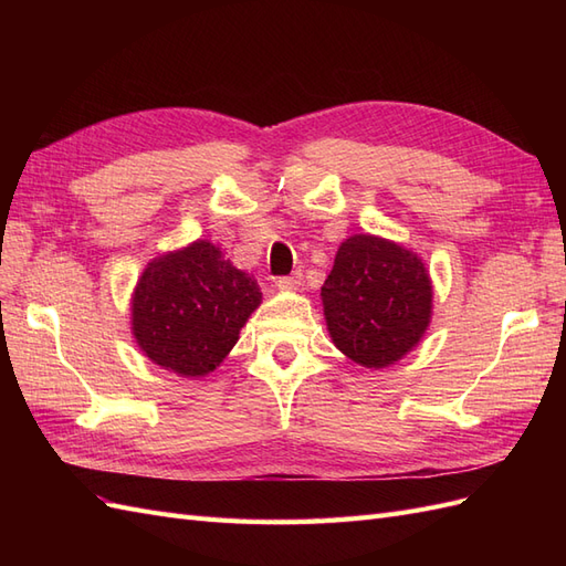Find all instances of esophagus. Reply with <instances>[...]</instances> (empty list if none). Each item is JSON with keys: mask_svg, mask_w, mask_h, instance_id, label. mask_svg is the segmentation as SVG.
I'll use <instances>...</instances> for the list:
<instances>
[{"mask_svg": "<svg viewBox=\"0 0 566 566\" xmlns=\"http://www.w3.org/2000/svg\"><path fill=\"white\" fill-rule=\"evenodd\" d=\"M302 285V271L290 273V276H279L276 287L279 290H297Z\"/></svg>", "mask_w": 566, "mask_h": 566, "instance_id": "esophagus-1", "label": "esophagus"}]
</instances>
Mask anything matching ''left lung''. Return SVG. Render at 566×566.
<instances>
[{"label":"left lung","mask_w":566,"mask_h":566,"mask_svg":"<svg viewBox=\"0 0 566 566\" xmlns=\"http://www.w3.org/2000/svg\"><path fill=\"white\" fill-rule=\"evenodd\" d=\"M321 297L335 347L366 368L399 361L430 325L432 283L424 264L385 238H347Z\"/></svg>","instance_id":"1"}]
</instances>
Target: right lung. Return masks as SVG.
Masks as SVG:
<instances>
[{
    "label": "right lung",
    "instance_id": "1",
    "mask_svg": "<svg viewBox=\"0 0 566 566\" xmlns=\"http://www.w3.org/2000/svg\"><path fill=\"white\" fill-rule=\"evenodd\" d=\"M260 285L208 241L153 260L132 297L136 345L167 370L200 378L214 370L260 306Z\"/></svg>",
    "mask_w": 566,
    "mask_h": 566
}]
</instances>
